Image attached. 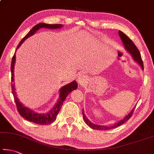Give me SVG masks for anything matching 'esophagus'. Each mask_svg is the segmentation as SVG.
<instances>
[{"mask_svg":"<svg viewBox=\"0 0 154 154\" xmlns=\"http://www.w3.org/2000/svg\"><path fill=\"white\" fill-rule=\"evenodd\" d=\"M87 79H87V77L85 75L81 74L77 77V81L78 82V84L79 85H85V83L87 82Z\"/></svg>","mask_w":154,"mask_h":154,"instance_id":"obj_1","label":"esophagus"}]
</instances>
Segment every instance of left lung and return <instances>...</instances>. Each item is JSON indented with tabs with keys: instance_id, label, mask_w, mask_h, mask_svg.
Masks as SVG:
<instances>
[{
	"instance_id": "left-lung-1",
	"label": "left lung",
	"mask_w": 154,
	"mask_h": 154,
	"mask_svg": "<svg viewBox=\"0 0 154 154\" xmlns=\"http://www.w3.org/2000/svg\"><path fill=\"white\" fill-rule=\"evenodd\" d=\"M119 33L120 37H121L122 43H123V45L125 46V49L127 50V51L131 54V56H132V57L133 58V60H135V62L137 63L139 65H140L141 69L143 70V61H142L140 52H139L136 46L134 44L133 41L131 40L127 35H126L123 32H122L121 31H119ZM135 106L132 109V110H131L130 112L128 113V114H127V115L123 119L121 120V121H119L118 122L114 124L113 125L110 126V127H109V126H104V125H95L94 123H92V122L89 121L88 118H87L83 109L82 111V114H83V119H84L85 122L90 128H93V129H96V130H102H102H109V129H112V128H114L117 127H119V126L121 125L122 124H123L124 122H125L126 121H127L128 120L131 118V116H132L133 111H134V110H135Z\"/></svg>"
}]
</instances>
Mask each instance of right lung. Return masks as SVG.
I'll use <instances>...</instances> for the list:
<instances>
[{
  "mask_svg": "<svg viewBox=\"0 0 154 154\" xmlns=\"http://www.w3.org/2000/svg\"><path fill=\"white\" fill-rule=\"evenodd\" d=\"M63 27V25L61 24H46L44 23H38L33 28L31 29L29 33L25 36V37L22 39L21 41L19 42V45L17 47V49L19 48L23 42L26 40L27 38H28L30 36L34 34V33L37 32L38 29L40 28H47V29H58L61 28ZM16 49V50H17ZM14 54L12 61H11V88H12V92L14 96V100L16 103L17 108V110L19 113L20 114V115L23 117L25 119H26L27 121H29L30 122H32L33 123H36L38 125H47L49 124H51L52 122H54L56 119H57V116L58 113L59 112V111L61 108V106H63V102L66 99L67 95L71 93V92L76 89L77 88V83L76 81H73L71 83H68V84L65 85V86L62 87L60 89L59 92V98L57 100V104L54 105L51 110H50L48 112L46 113H37L35 112L34 111H33L31 109L26 107L24 105L22 104L21 102H19V100L18 99L17 96L16 95L15 92V84L13 83L14 82V66H15V53Z\"/></svg>",
  "mask_w": 154,
  "mask_h": 154,
  "instance_id": "obj_1",
  "label": "right lung"
}]
</instances>
